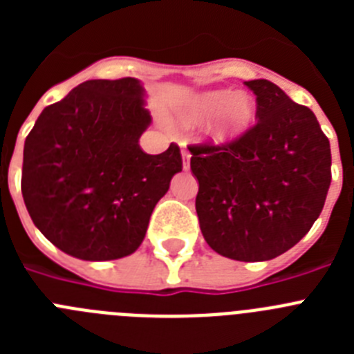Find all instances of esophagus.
<instances>
[{
  "label": "esophagus",
  "instance_id": "obj_1",
  "mask_svg": "<svg viewBox=\"0 0 354 354\" xmlns=\"http://www.w3.org/2000/svg\"><path fill=\"white\" fill-rule=\"evenodd\" d=\"M180 152H183V168L184 170H189V162H192V154H189V150H187L186 143L180 145Z\"/></svg>",
  "mask_w": 354,
  "mask_h": 354
}]
</instances>
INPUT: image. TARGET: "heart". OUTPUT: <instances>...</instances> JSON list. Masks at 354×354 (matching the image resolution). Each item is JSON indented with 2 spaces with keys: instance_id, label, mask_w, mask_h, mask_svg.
<instances>
[{
  "instance_id": "b5f03b06",
  "label": "heart",
  "mask_w": 354,
  "mask_h": 354,
  "mask_svg": "<svg viewBox=\"0 0 354 354\" xmlns=\"http://www.w3.org/2000/svg\"><path fill=\"white\" fill-rule=\"evenodd\" d=\"M209 118L205 134L214 143L228 145L241 140L257 120V102L246 92L212 90L192 97L179 109L184 124H198Z\"/></svg>"
}]
</instances>
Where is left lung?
I'll list each match as a JSON object with an SVG mask.
<instances>
[{"label": "left lung", "mask_w": 354, "mask_h": 354, "mask_svg": "<svg viewBox=\"0 0 354 354\" xmlns=\"http://www.w3.org/2000/svg\"><path fill=\"white\" fill-rule=\"evenodd\" d=\"M257 124L228 145H192L200 230L223 257L270 261L301 241L324 207L330 142L306 106L268 80L246 81Z\"/></svg>", "instance_id": "8db88e82"}]
</instances>
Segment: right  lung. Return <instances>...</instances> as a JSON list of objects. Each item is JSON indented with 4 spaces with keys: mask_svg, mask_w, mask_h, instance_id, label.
<instances>
[{
    "mask_svg": "<svg viewBox=\"0 0 354 354\" xmlns=\"http://www.w3.org/2000/svg\"><path fill=\"white\" fill-rule=\"evenodd\" d=\"M152 117L140 80H90L48 106L24 142L23 192L31 220L81 261L138 250L150 214L183 170L179 147L145 154Z\"/></svg>",
    "mask_w": 354,
    "mask_h": 354,
    "instance_id": "add662e5",
    "label": "right lung"
}]
</instances>
